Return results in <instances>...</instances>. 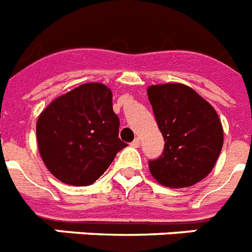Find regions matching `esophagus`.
I'll list each match as a JSON object with an SVG mask.
<instances>
[{
    "label": "esophagus",
    "mask_w": 252,
    "mask_h": 252,
    "mask_svg": "<svg viewBox=\"0 0 252 252\" xmlns=\"http://www.w3.org/2000/svg\"><path fill=\"white\" fill-rule=\"evenodd\" d=\"M131 146H132V147H135V148H138V147L140 146V139L136 138L135 140H134V142L131 143Z\"/></svg>",
    "instance_id": "34e87169"
}]
</instances>
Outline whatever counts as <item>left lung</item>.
<instances>
[{
    "mask_svg": "<svg viewBox=\"0 0 252 252\" xmlns=\"http://www.w3.org/2000/svg\"><path fill=\"white\" fill-rule=\"evenodd\" d=\"M147 94L165 140L162 155L148 162L152 177L173 189L204 180L224 144V128L215 108L182 83L154 84Z\"/></svg>",
    "mask_w": 252,
    "mask_h": 252,
    "instance_id": "left-lung-1",
    "label": "left lung"
}]
</instances>
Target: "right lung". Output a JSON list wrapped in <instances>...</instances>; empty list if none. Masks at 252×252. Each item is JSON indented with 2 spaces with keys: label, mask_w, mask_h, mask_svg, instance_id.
Returning <instances> with one entry per match:
<instances>
[{
  "label": "right lung",
  "mask_w": 252,
  "mask_h": 252,
  "mask_svg": "<svg viewBox=\"0 0 252 252\" xmlns=\"http://www.w3.org/2000/svg\"><path fill=\"white\" fill-rule=\"evenodd\" d=\"M105 84L84 83L54 98L36 122L39 154L61 182L87 186L102 176L118 151L120 120Z\"/></svg>",
  "instance_id": "right-lung-1"
}]
</instances>
